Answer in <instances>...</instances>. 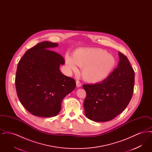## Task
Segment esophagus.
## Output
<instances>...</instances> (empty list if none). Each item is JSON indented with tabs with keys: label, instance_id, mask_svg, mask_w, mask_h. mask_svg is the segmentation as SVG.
I'll return each mask as SVG.
<instances>
[{
	"label": "esophagus",
	"instance_id": "esophagus-1",
	"mask_svg": "<svg viewBox=\"0 0 152 152\" xmlns=\"http://www.w3.org/2000/svg\"><path fill=\"white\" fill-rule=\"evenodd\" d=\"M76 86L77 87H80L81 86V83L80 82L79 80H77L76 81Z\"/></svg>",
	"mask_w": 152,
	"mask_h": 152
}]
</instances>
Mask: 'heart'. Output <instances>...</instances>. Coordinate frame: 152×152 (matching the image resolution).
<instances>
[{"mask_svg":"<svg viewBox=\"0 0 152 152\" xmlns=\"http://www.w3.org/2000/svg\"><path fill=\"white\" fill-rule=\"evenodd\" d=\"M65 64L68 69L75 72L79 66H84L83 71L85 79L91 82H99L105 79L113 71L116 60L107 52L96 48L80 49L74 56L65 55Z\"/></svg>","mask_w":152,"mask_h":152,"instance_id":"b5f03b06","label":"heart"}]
</instances>
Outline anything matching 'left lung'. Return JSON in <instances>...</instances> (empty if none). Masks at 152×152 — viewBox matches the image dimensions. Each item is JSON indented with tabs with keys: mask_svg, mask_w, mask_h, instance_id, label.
<instances>
[{
	"mask_svg": "<svg viewBox=\"0 0 152 152\" xmlns=\"http://www.w3.org/2000/svg\"><path fill=\"white\" fill-rule=\"evenodd\" d=\"M118 55V66L105 79L83 86L87 94L85 113L91 120L105 122L113 119L126 108L132 99L134 71L127 57L120 52Z\"/></svg>",
	"mask_w": 152,
	"mask_h": 152,
	"instance_id": "8db88e82",
	"label": "left lung"
}]
</instances>
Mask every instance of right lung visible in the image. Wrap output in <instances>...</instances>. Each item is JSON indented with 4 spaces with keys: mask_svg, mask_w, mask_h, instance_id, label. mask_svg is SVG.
I'll return each mask as SVG.
<instances>
[{
    "mask_svg": "<svg viewBox=\"0 0 152 152\" xmlns=\"http://www.w3.org/2000/svg\"><path fill=\"white\" fill-rule=\"evenodd\" d=\"M58 43L43 42L28 50L18 63L15 86L23 106L33 115L56 116L63 99L76 87L75 80L61 72L64 58L52 51Z\"/></svg>",
    "mask_w": 152,
    "mask_h": 152,
    "instance_id": "right-lung-1",
    "label": "right lung"
}]
</instances>
